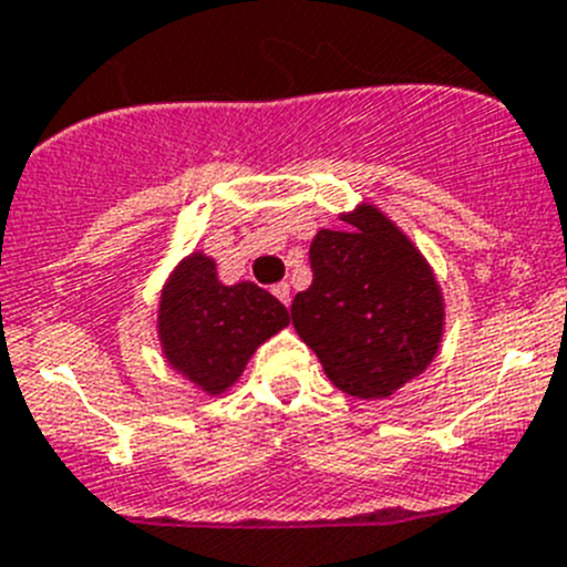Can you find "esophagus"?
<instances>
[{
	"label": "esophagus",
	"instance_id": "obj_1",
	"mask_svg": "<svg viewBox=\"0 0 567 567\" xmlns=\"http://www.w3.org/2000/svg\"><path fill=\"white\" fill-rule=\"evenodd\" d=\"M272 295H275V298H278L284 306H287L289 300H292V289H289V284H275Z\"/></svg>",
	"mask_w": 567,
	"mask_h": 567
}]
</instances>
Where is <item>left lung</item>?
Masks as SVG:
<instances>
[{"label": "left lung", "mask_w": 567, "mask_h": 567, "mask_svg": "<svg viewBox=\"0 0 567 567\" xmlns=\"http://www.w3.org/2000/svg\"><path fill=\"white\" fill-rule=\"evenodd\" d=\"M309 247L311 287L292 300L300 340L326 377L357 399L391 396L433 362L441 289L422 252L377 207L342 216Z\"/></svg>", "instance_id": "8db88e82"}]
</instances>
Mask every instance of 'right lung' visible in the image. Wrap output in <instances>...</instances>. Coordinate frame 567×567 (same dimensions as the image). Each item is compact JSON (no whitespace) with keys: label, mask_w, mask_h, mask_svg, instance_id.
<instances>
[{"label":"right lung","mask_w":567,"mask_h":567,"mask_svg":"<svg viewBox=\"0 0 567 567\" xmlns=\"http://www.w3.org/2000/svg\"><path fill=\"white\" fill-rule=\"evenodd\" d=\"M289 323L287 306L256 287H225L202 252L176 267L159 300V340L176 371L207 393H221L241 377L258 346Z\"/></svg>","instance_id":"right-lung-1"}]
</instances>
